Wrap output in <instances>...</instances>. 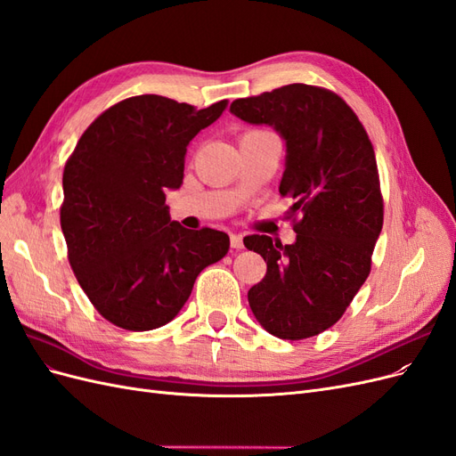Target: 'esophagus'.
I'll list each match as a JSON object with an SVG mask.
<instances>
[{
  "mask_svg": "<svg viewBox=\"0 0 456 456\" xmlns=\"http://www.w3.org/2000/svg\"><path fill=\"white\" fill-rule=\"evenodd\" d=\"M230 245H232V249H236V251L243 249V238L238 236V233H232V236H230Z\"/></svg>",
  "mask_w": 456,
  "mask_h": 456,
  "instance_id": "34e87169",
  "label": "esophagus"
}]
</instances>
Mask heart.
Returning a JSON list of instances; mask_svg holds the SVG:
<instances>
[{
  "instance_id": "obj_1",
  "label": "heart",
  "mask_w": 456,
  "mask_h": 456,
  "mask_svg": "<svg viewBox=\"0 0 456 456\" xmlns=\"http://www.w3.org/2000/svg\"><path fill=\"white\" fill-rule=\"evenodd\" d=\"M251 133H258V131H249V133H245V134H251Z\"/></svg>"
}]
</instances>
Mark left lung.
Masks as SVG:
<instances>
[{
  "mask_svg": "<svg viewBox=\"0 0 456 456\" xmlns=\"http://www.w3.org/2000/svg\"><path fill=\"white\" fill-rule=\"evenodd\" d=\"M230 112L285 139L280 194L293 203L287 213L297 232L293 245L243 238L266 262L249 306L273 337H315L340 320L370 272L384 220L375 150L354 110L323 87L283 86L233 101Z\"/></svg>",
  "mask_w": 456,
  "mask_h": 456,
  "instance_id": "obj_1",
  "label": "left lung"
}]
</instances>
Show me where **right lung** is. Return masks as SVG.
<instances>
[{
    "label": "right lung",
    "mask_w": 456,
    "mask_h": 456,
    "mask_svg": "<svg viewBox=\"0 0 456 456\" xmlns=\"http://www.w3.org/2000/svg\"><path fill=\"white\" fill-rule=\"evenodd\" d=\"M226 106L131 96L104 110L68 158L61 205L68 260L110 323L127 330L169 323L200 272L228 253L224 232L186 230L165 205V191L183 184L186 146Z\"/></svg>",
    "instance_id": "right-lung-1"
}]
</instances>
